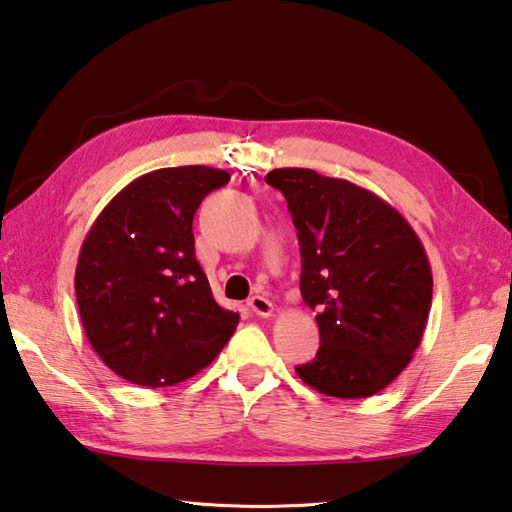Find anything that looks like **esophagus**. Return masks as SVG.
<instances>
[{
  "label": "esophagus",
  "mask_w": 512,
  "mask_h": 512,
  "mask_svg": "<svg viewBox=\"0 0 512 512\" xmlns=\"http://www.w3.org/2000/svg\"><path fill=\"white\" fill-rule=\"evenodd\" d=\"M247 307L249 310H252L256 316H263V318H267V316H272V312H274V305L267 301L265 296H252L247 301Z\"/></svg>",
  "instance_id": "34e87169"
}]
</instances>
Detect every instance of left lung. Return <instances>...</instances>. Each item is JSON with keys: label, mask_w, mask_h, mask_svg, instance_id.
Listing matches in <instances>:
<instances>
[{"label": "left lung", "mask_w": 512, "mask_h": 512, "mask_svg": "<svg viewBox=\"0 0 512 512\" xmlns=\"http://www.w3.org/2000/svg\"><path fill=\"white\" fill-rule=\"evenodd\" d=\"M301 243V294L321 347L296 374L327 397L365 399L412 361L432 303L426 249L397 209L350 180L274 169Z\"/></svg>", "instance_id": "obj_1"}]
</instances>
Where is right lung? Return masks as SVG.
<instances>
[{
  "mask_svg": "<svg viewBox=\"0 0 512 512\" xmlns=\"http://www.w3.org/2000/svg\"><path fill=\"white\" fill-rule=\"evenodd\" d=\"M229 173L156 169L129 182L86 234L77 310L106 368L144 388L176 385L216 359L240 316L223 310L196 260L194 216Z\"/></svg>",
  "mask_w": 512,
  "mask_h": 512,
  "instance_id": "obj_1",
  "label": "right lung"
}]
</instances>
